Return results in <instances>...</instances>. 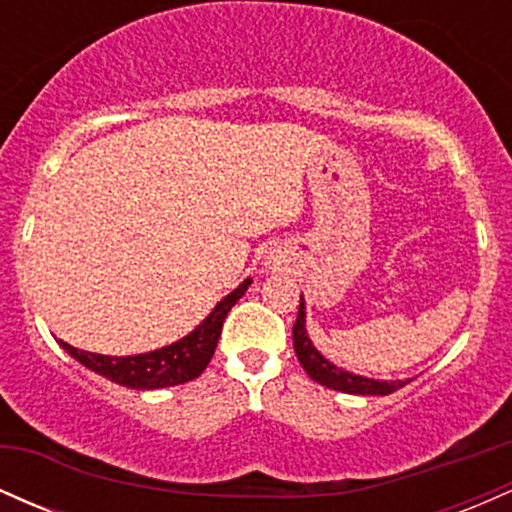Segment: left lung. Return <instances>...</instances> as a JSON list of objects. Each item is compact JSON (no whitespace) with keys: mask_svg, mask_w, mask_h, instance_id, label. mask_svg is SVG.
I'll use <instances>...</instances> for the list:
<instances>
[{"mask_svg":"<svg viewBox=\"0 0 512 512\" xmlns=\"http://www.w3.org/2000/svg\"><path fill=\"white\" fill-rule=\"evenodd\" d=\"M293 349H296L298 361L305 373L315 380V383L330 387V390L346 392V395H390V392L399 390L411 380H373L363 378V375H354L349 370L334 366L327 361L320 351L310 342L308 332H305V303L301 296V305H298L296 325H293Z\"/></svg>","mask_w":512,"mask_h":512,"instance_id":"obj_1","label":"left lung"}]
</instances>
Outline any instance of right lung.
<instances>
[{"mask_svg":"<svg viewBox=\"0 0 512 512\" xmlns=\"http://www.w3.org/2000/svg\"><path fill=\"white\" fill-rule=\"evenodd\" d=\"M250 284L252 279H245L236 291L228 293L223 301L216 303V308L211 310L207 320L195 327L187 337H182L180 342L149 351V354L103 356L76 349V346L62 342V339L60 344L81 366L113 380L117 385L132 387V390H158V387L190 383V380L199 378L202 370L209 366L216 344H219L223 320H226L228 310L238 303V298L248 291Z\"/></svg>","mask_w":512,"mask_h":512,"instance_id":"obj_1","label":"right lung"}]
</instances>
